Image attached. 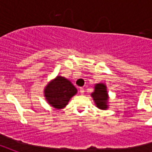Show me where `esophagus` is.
<instances>
[{"instance_id": "esophagus-1", "label": "esophagus", "mask_w": 152, "mask_h": 152, "mask_svg": "<svg viewBox=\"0 0 152 152\" xmlns=\"http://www.w3.org/2000/svg\"><path fill=\"white\" fill-rule=\"evenodd\" d=\"M80 92L81 94L83 95V93H84V89H83V88H80Z\"/></svg>"}]
</instances>
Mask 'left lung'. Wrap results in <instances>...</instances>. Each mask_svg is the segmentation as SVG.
<instances>
[{
	"mask_svg": "<svg viewBox=\"0 0 152 152\" xmlns=\"http://www.w3.org/2000/svg\"><path fill=\"white\" fill-rule=\"evenodd\" d=\"M95 90L91 96L95 102V106L100 110H107L109 107V95L107 87L105 83H99L95 84Z\"/></svg>",
	"mask_w": 152,
	"mask_h": 152,
	"instance_id": "left-lung-1",
	"label": "left lung"
}]
</instances>
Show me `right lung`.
<instances>
[{
	"label": "right lung",
	"instance_id": "1",
	"mask_svg": "<svg viewBox=\"0 0 152 152\" xmlns=\"http://www.w3.org/2000/svg\"><path fill=\"white\" fill-rule=\"evenodd\" d=\"M43 92L49 105L57 110H61L77 93V89L68 79L57 76L45 87Z\"/></svg>",
	"mask_w": 152,
	"mask_h": 152
}]
</instances>
